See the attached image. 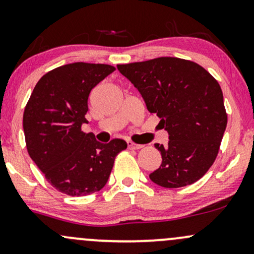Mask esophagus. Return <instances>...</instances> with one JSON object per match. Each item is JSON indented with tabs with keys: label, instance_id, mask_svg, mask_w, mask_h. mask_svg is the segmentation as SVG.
<instances>
[{
	"label": "esophagus",
	"instance_id": "1",
	"mask_svg": "<svg viewBox=\"0 0 254 254\" xmlns=\"http://www.w3.org/2000/svg\"><path fill=\"white\" fill-rule=\"evenodd\" d=\"M144 147V146L142 145H140V144H135V142H128V148H129V150H140V148H142Z\"/></svg>",
	"mask_w": 254,
	"mask_h": 254
}]
</instances>
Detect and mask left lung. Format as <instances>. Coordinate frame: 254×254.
<instances>
[{
    "mask_svg": "<svg viewBox=\"0 0 254 254\" xmlns=\"http://www.w3.org/2000/svg\"><path fill=\"white\" fill-rule=\"evenodd\" d=\"M169 133L156 144L162 165L150 175L163 188L190 186L215 162L227 126L221 86L205 68L175 57L118 65Z\"/></svg>",
    "mask_w": 254,
    "mask_h": 254,
    "instance_id": "obj_1",
    "label": "left lung"
}]
</instances>
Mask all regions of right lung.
Masks as SVG:
<instances>
[{
  "mask_svg": "<svg viewBox=\"0 0 254 254\" xmlns=\"http://www.w3.org/2000/svg\"><path fill=\"white\" fill-rule=\"evenodd\" d=\"M115 70L107 64L72 63L53 68L34 86L23 112L27 151L47 182L68 196L100 191L108 181L115 157L127 142L101 144L88 124V97Z\"/></svg>",
  "mask_w": 254,
  "mask_h": 254,
  "instance_id": "right-lung-1",
  "label": "right lung"
}]
</instances>
